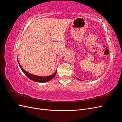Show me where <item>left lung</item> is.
I'll return each mask as SVG.
<instances>
[{
    "label": "left lung",
    "mask_w": 122,
    "mask_h": 122,
    "mask_svg": "<svg viewBox=\"0 0 122 122\" xmlns=\"http://www.w3.org/2000/svg\"><path fill=\"white\" fill-rule=\"evenodd\" d=\"M77 79H78V80H80V79H78V78H77Z\"/></svg>",
    "instance_id": "obj_1"
}]
</instances>
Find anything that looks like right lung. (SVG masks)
I'll use <instances>...</instances> for the list:
<instances>
[{
	"mask_svg": "<svg viewBox=\"0 0 122 122\" xmlns=\"http://www.w3.org/2000/svg\"><path fill=\"white\" fill-rule=\"evenodd\" d=\"M18 60V62L19 65V66H20L21 69L22 70V71H23V72L25 74V75L29 79L34 81L38 82H45L49 81L51 80V79H52L55 77V75H56V71L53 74L51 75L50 76H46V77L32 75V74H31L25 71V70L22 68L21 65H20L19 62V61H18V60Z\"/></svg>",
	"mask_w": 122,
	"mask_h": 122,
	"instance_id": "right-lung-1",
	"label": "right lung"
}]
</instances>
